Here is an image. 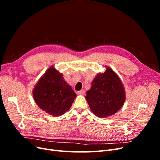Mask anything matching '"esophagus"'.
<instances>
[{
	"label": "esophagus",
	"instance_id": "1",
	"mask_svg": "<svg viewBox=\"0 0 160 160\" xmlns=\"http://www.w3.org/2000/svg\"><path fill=\"white\" fill-rule=\"evenodd\" d=\"M85 90L82 89V90H81V91H79L77 92V94L79 95H83L85 94Z\"/></svg>",
	"mask_w": 160,
	"mask_h": 160
}]
</instances>
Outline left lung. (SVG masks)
Returning <instances> with one entry per match:
<instances>
[{
	"instance_id": "obj_1",
	"label": "left lung",
	"mask_w": 160,
	"mask_h": 160,
	"mask_svg": "<svg viewBox=\"0 0 160 160\" xmlns=\"http://www.w3.org/2000/svg\"><path fill=\"white\" fill-rule=\"evenodd\" d=\"M99 72L87 91L85 99L97 117L106 118L122 109L125 101V91L118 75L108 66Z\"/></svg>"
}]
</instances>
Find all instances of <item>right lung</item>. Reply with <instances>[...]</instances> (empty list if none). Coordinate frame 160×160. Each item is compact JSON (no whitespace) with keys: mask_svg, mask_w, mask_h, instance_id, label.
<instances>
[{"mask_svg":"<svg viewBox=\"0 0 160 160\" xmlns=\"http://www.w3.org/2000/svg\"><path fill=\"white\" fill-rule=\"evenodd\" d=\"M32 96L38 107L54 117L63 115L77 98L63 75L53 65L38 79L32 90Z\"/></svg>","mask_w":160,"mask_h":160,"instance_id":"add662e5","label":"right lung"}]
</instances>
